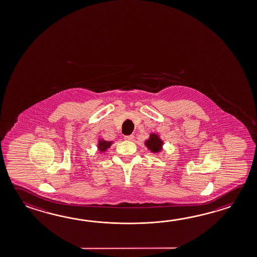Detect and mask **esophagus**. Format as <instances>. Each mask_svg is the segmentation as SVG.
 Wrapping results in <instances>:
<instances>
[{"mask_svg":"<svg viewBox=\"0 0 257 257\" xmlns=\"http://www.w3.org/2000/svg\"><path fill=\"white\" fill-rule=\"evenodd\" d=\"M134 138H135V136H133V135L124 136V139L127 141H133L134 140Z\"/></svg>","mask_w":257,"mask_h":257,"instance_id":"1","label":"esophagus"}]
</instances>
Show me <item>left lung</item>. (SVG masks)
Returning a JSON list of instances; mask_svg holds the SVG:
<instances>
[{"label":"left lung","instance_id":"1","mask_svg":"<svg viewBox=\"0 0 257 257\" xmlns=\"http://www.w3.org/2000/svg\"><path fill=\"white\" fill-rule=\"evenodd\" d=\"M146 146L148 147V149H150L154 153H157L161 151V147L163 146V142L161 140L158 136H156L155 134H152L150 138L146 142Z\"/></svg>","mask_w":257,"mask_h":257}]
</instances>
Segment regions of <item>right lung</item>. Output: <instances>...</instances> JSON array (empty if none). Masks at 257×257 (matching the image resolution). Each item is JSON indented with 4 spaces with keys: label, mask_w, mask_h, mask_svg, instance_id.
Wrapping results in <instances>:
<instances>
[{
    "label": "right lung",
    "mask_w": 257,
    "mask_h": 257,
    "mask_svg": "<svg viewBox=\"0 0 257 257\" xmlns=\"http://www.w3.org/2000/svg\"><path fill=\"white\" fill-rule=\"evenodd\" d=\"M111 142H107V141L100 140L99 142V145H98V148H99V151H103L106 150L107 148H109L110 146H111Z\"/></svg>",
    "instance_id": "1"
}]
</instances>
